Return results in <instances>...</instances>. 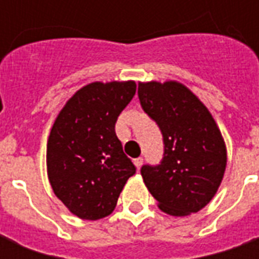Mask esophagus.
Segmentation results:
<instances>
[{"instance_id":"obj_1","label":"esophagus","mask_w":259,"mask_h":259,"mask_svg":"<svg viewBox=\"0 0 259 259\" xmlns=\"http://www.w3.org/2000/svg\"><path fill=\"white\" fill-rule=\"evenodd\" d=\"M133 162H135L136 168L140 169V166H141V165H143V158H141V157L136 158V159H135V161H133Z\"/></svg>"}]
</instances>
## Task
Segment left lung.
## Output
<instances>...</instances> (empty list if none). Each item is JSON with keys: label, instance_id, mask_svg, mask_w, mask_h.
<instances>
[{"label": "left lung", "instance_id": "1", "mask_svg": "<svg viewBox=\"0 0 259 259\" xmlns=\"http://www.w3.org/2000/svg\"><path fill=\"white\" fill-rule=\"evenodd\" d=\"M137 93L165 144L161 165L141 168L147 189L168 215L198 212L217 194L228 162L215 119L200 98L176 80L140 81Z\"/></svg>", "mask_w": 259, "mask_h": 259}]
</instances>
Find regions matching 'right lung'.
<instances>
[{"instance_id":"1","label":"right lung","mask_w":259,"mask_h":259,"mask_svg":"<svg viewBox=\"0 0 259 259\" xmlns=\"http://www.w3.org/2000/svg\"><path fill=\"white\" fill-rule=\"evenodd\" d=\"M136 81H94L69 98L47 141V175L54 194L80 219L97 221L116 206L136 172L115 133Z\"/></svg>"}]
</instances>
